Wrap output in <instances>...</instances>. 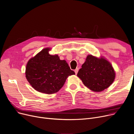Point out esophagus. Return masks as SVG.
I'll return each instance as SVG.
<instances>
[{
  "instance_id": "1",
  "label": "esophagus",
  "mask_w": 134,
  "mask_h": 134,
  "mask_svg": "<svg viewBox=\"0 0 134 134\" xmlns=\"http://www.w3.org/2000/svg\"><path fill=\"white\" fill-rule=\"evenodd\" d=\"M78 71H79V68H76L75 69V70H74V72H75V73L76 74H77V72H78Z\"/></svg>"
}]
</instances>
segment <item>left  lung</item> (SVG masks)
I'll list each match as a JSON object with an SVG mask.
<instances>
[{
  "label": "left lung",
  "mask_w": 134,
  "mask_h": 134,
  "mask_svg": "<svg viewBox=\"0 0 134 134\" xmlns=\"http://www.w3.org/2000/svg\"><path fill=\"white\" fill-rule=\"evenodd\" d=\"M83 84L94 92H101L113 82L115 73L111 64L104 59L87 56L77 74Z\"/></svg>",
  "instance_id": "left-lung-1"
}]
</instances>
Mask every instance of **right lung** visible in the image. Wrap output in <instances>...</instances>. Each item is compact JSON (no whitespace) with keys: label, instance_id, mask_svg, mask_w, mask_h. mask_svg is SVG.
I'll list each match as a JSON object with an SVG mask.
<instances>
[{"label":"right lung","instance_id":"add662e5","mask_svg":"<svg viewBox=\"0 0 134 134\" xmlns=\"http://www.w3.org/2000/svg\"><path fill=\"white\" fill-rule=\"evenodd\" d=\"M44 48L31 59L26 68V77L33 88L47 94L58 92L69 75L75 74L65 60L58 55H52Z\"/></svg>","mask_w":134,"mask_h":134}]
</instances>
